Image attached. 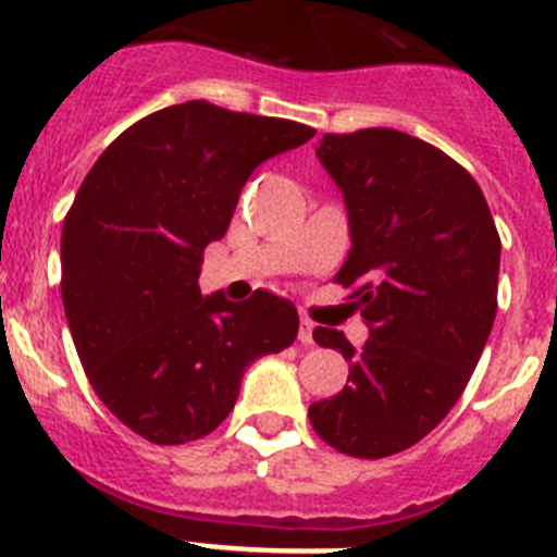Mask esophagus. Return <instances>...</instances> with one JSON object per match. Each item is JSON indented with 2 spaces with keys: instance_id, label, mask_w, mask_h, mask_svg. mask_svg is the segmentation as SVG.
<instances>
[{
  "instance_id": "esophagus-1",
  "label": "esophagus",
  "mask_w": 557,
  "mask_h": 557,
  "mask_svg": "<svg viewBox=\"0 0 557 557\" xmlns=\"http://www.w3.org/2000/svg\"><path fill=\"white\" fill-rule=\"evenodd\" d=\"M298 343L314 346V323L307 321V318H301V323H298Z\"/></svg>"
}]
</instances>
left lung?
Here are the masks:
<instances>
[{"label": "left lung", "mask_w": 557, "mask_h": 557, "mask_svg": "<svg viewBox=\"0 0 557 557\" xmlns=\"http://www.w3.org/2000/svg\"><path fill=\"white\" fill-rule=\"evenodd\" d=\"M318 159L343 191L351 250L334 275L371 337L337 329L348 385L309 405L314 432L343 455L379 460L430 435L469 385L496 318L499 234L485 195L444 150L393 127L326 133Z\"/></svg>", "instance_id": "8db88e82"}]
</instances>
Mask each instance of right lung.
<instances>
[{"mask_svg": "<svg viewBox=\"0 0 557 557\" xmlns=\"http://www.w3.org/2000/svg\"><path fill=\"white\" fill-rule=\"evenodd\" d=\"M314 136L301 122L189 100L106 147L63 220L61 295L102 405L150 444L218 430L245 368L293 346L298 312L256 289L200 295L203 248L223 239L250 172Z\"/></svg>", "mask_w": 557, "mask_h": 557, "instance_id": "obj_1", "label": "right lung"}]
</instances>
